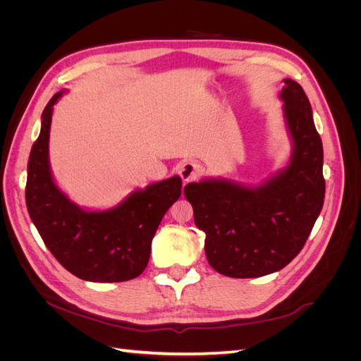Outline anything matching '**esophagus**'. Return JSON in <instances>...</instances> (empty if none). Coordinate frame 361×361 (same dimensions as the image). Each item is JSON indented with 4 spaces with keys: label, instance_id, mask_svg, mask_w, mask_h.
I'll use <instances>...</instances> for the list:
<instances>
[{
    "label": "esophagus",
    "instance_id": "obj_1",
    "mask_svg": "<svg viewBox=\"0 0 361 361\" xmlns=\"http://www.w3.org/2000/svg\"><path fill=\"white\" fill-rule=\"evenodd\" d=\"M179 174H180L183 183H187V182H190V180H192V179H195V178L199 176V174H200V167L195 162H192V161H187V162H183L182 166L179 167Z\"/></svg>",
    "mask_w": 361,
    "mask_h": 361
}]
</instances>
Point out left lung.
Returning <instances> with one entry per match:
<instances>
[{
    "mask_svg": "<svg viewBox=\"0 0 361 361\" xmlns=\"http://www.w3.org/2000/svg\"><path fill=\"white\" fill-rule=\"evenodd\" d=\"M283 82L279 97L292 146L286 166L259 185L203 178L183 188L194 223L206 233L207 262L227 277L255 279L285 268L322 209L324 150L309 97L293 80Z\"/></svg>",
    "mask_w": 361,
    "mask_h": 361,
    "instance_id": "1",
    "label": "left lung"
}]
</instances>
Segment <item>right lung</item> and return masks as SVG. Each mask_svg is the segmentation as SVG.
<instances>
[{"label": "right lung", "mask_w": 361, "mask_h": 361, "mask_svg": "<svg viewBox=\"0 0 361 361\" xmlns=\"http://www.w3.org/2000/svg\"><path fill=\"white\" fill-rule=\"evenodd\" d=\"M60 90L42 113L40 134L27 166L25 202L32 224L60 264L85 281L114 283L138 277L150 256L152 239L169 207L180 197L182 180L171 176L129 192L108 209L82 207L54 179L49 130Z\"/></svg>", "instance_id": "right-lung-1"}]
</instances>
